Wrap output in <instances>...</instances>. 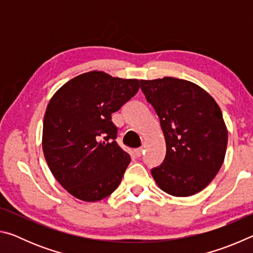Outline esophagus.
<instances>
[{"instance_id":"1","label":"esophagus","mask_w":253,"mask_h":253,"mask_svg":"<svg viewBox=\"0 0 253 253\" xmlns=\"http://www.w3.org/2000/svg\"><path fill=\"white\" fill-rule=\"evenodd\" d=\"M143 152H144V149H143V148H137V149H135V155H136L137 157L142 156Z\"/></svg>"}]
</instances>
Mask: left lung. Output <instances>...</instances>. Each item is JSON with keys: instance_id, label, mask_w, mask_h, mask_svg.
I'll return each instance as SVG.
<instances>
[{"instance_id": "left-lung-1", "label": "left lung", "mask_w": 253, "mask_h": 253, "mask_svg": "<svg viewBox=\"0 0 253 253\" xmlns=\"http://www.w3.org/2000/svg\"><path fill=\"white\" fill-rule=\"evenodd\" d=\"M140 89L160 117L166 155L151 173L173 196H191L207 187L223 164L228 129L216 101L191 81L164 77L140 80Z\"/></svg>"}]
</instances>
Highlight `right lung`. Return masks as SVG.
<instances>
[{"label": "right lung", "instance_id": "obj_1", "mask_svg": "<svg viewBox=\"0 0 253 253\" xmlns=\"http://www.w3.org/2000/svg\"><path fill=\"white\" fill-rule=\"evenodd\" d=\"M138 89L137 79L89 71L68 81L50 99L42 149L54 178L72 196L96 202L121 184L130 156L115 140L111 114Z\"/></svg>", "mask_w": 253, "mask_h": 253}]
</instances>
